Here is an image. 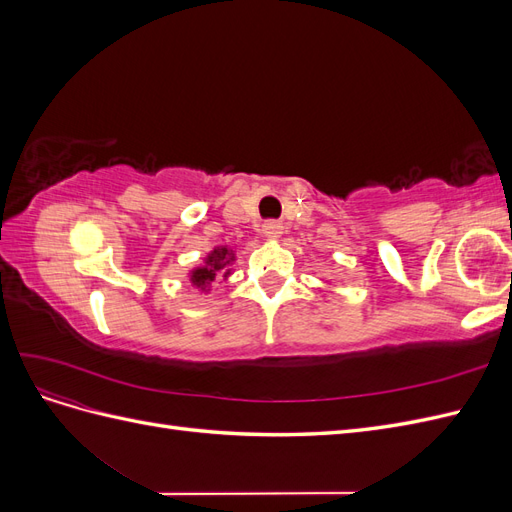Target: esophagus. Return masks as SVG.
I'll return each mask as SVG.
<instances>
[{
	"label": "esophagus",
	"mask_w": 512,
	"mask_h": 512,
	"mask_svg": "<svg viewBox=\"0 0 512 512\" xmlns=\"http://www.w3.org/2000/svg\"><path fill=\"white\" fill-rule=\"evenodd\" d=\"M262 232H265L267 239H280L282 232H284V224L277 222V220H269L262 224Z\"/></svg>",
	"instance_id": "1"
}]
</instances>
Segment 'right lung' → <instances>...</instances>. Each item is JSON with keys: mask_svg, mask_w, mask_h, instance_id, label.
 Returning <instances> with one entry per match:
<instances>
[{"mask_svg": "<svg viewBox=\"0 0 512 512\" xmlns=\"http://www.w3.org/2000/svg\"><path fill=\"white\" fill-rule=\"evenodd\" d=\"M232 258H230V252L226 250V247H218V250H213L211 256L207 258V267H200L196 271H192V284L196 288H200L203 292L209 290L211 282H215V277H218V273L228 265ZM228 275V271L224 273V277Z\"/></svg>", "mask_w": 512, "mask_h": 512, "instance_id": "obj_1", "label": "right lung"}]
</instances>
